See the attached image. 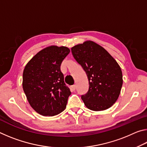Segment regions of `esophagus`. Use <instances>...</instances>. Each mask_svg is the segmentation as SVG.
I'll return each instance as SVG.
<instances>
[{"instance_id": "34e87169", "label": "esophagus", "mask_w": 147, "mask_h": 147, "mask_svg": "<svg viewBox=\"0 0 147 147\" xmlns=\"http://www.w3.org/2000/svg\"><path fill=\"white\" fill-rule=\"evenodd\" d=\"M71 89V91H74L75 90V89H76V86H75V85L72 86Z\"/></svg>"}]
</instances>
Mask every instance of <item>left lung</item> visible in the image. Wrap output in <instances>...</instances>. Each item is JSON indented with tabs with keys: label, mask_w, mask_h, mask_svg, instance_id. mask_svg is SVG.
<instances>
[{
	"label": "left lung",
	"mask_w": 147,
	"mask_h": 147,
	"mask_svg": "<svg viewBox=\"0 0 147 147\" xmlns=\"http://www.w3.org/2000/svg\"><path fill=\"white\" fill-rule=\"evenodd\" d=\"M71 52L88 78V91L81 96L84 104L93 111L110 108L117 100L123 86V74L117 62L93 41L77 45Z\"/></svg>",
	"instance_id": "left-lung-1"
}]
</instances>
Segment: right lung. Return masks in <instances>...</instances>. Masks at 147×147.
<instances>
[{"label": "right lung", "mask_w": 147, "mask_h": 147, "mask_svg": "<svg viewBox=\"0 0 147 147\" xmlns=\"http://www.w3.org/2000/svg\"><path fill=\"white\" fill-rule=\"evenodd\" d=\"M69 53L65 47H47L24 67L23 91L32 108L41 115H58L66 108L71 92L64 82L60 66Z\"/></svg>", "instance_id": "obj_1"}]
</instances>
